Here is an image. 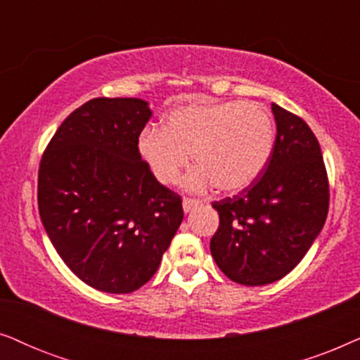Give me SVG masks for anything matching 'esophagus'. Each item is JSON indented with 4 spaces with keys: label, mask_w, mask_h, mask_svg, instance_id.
I'll use <instances>...</instances> for the list:
<instances>
[{
    "label": "esophagus",
    "mask_w": 360,
    "mask_h": 360,
    "mask_svg": "<svg viewBox=\"0 0 360 360\" xmlns=\"http://www.w3.org/2000/svg\"><path fill=\"white\" fill-rule=\"evenodd\" d=\"M200 200L199 199H193V198H184L183 199V209L184 212H189L191 209L195 207V205H199Z\"/></svg>",
    "instance_id": "esophagus-1"
}]
</instances>
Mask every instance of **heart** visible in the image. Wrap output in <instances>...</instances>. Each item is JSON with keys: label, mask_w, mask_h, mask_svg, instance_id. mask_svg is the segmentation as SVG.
Returning <instances> with one entry per match:
<instances>
[{"label": "heart", "mask_w": 360, "mask_h": 360, "mask_svg": "<svg viewBox=\"0 0 360 360\" xmlns=\"http://www.w3.org/2000/svg\"><path fill=\"white\" fill-rule=\"evenodd\" d=\"M275 140V122L265 107L230 100L171 110L162 130L146 128L138 146L162 184H176L194 153L199 167L186 179L189 189L204 191L215 184L224 193H238L265 171Z\"/></svg>", "instance_id": "1"}]
</instances>
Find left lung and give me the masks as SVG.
I'll list each match as a JSON object with an SVG mask.
<instances>
[{
  "label": "left lung",
  "instance_id": "8db88e82",
  "mask_svg": "<svg viewBox=\"0 0 360 360\" xmlns=\"http://www.w3.org/2000/svg\"><path fill=\"white\" fill-rule=\"evenodd\" d=\"M276 140L265 171L233 198L215 200L219 229L210 253L224 275L247 286L273 283L293 270L323 229L329 181L308 123L271 105Z\"/></svg>",
  "mask_w": 360,
  "mask_h": 360
}]
</instances>
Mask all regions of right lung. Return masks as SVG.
<instances>
[{"label":"right lung","mask_w":360,"mask_h":360,"mask_svg":"<svg viewBox=\"0 0 360 360\" xmlns=\"http://www.w3.org/2000/svg\"><path fill=\"white\" fill-rule=\"evenodd\" d=\"M150 117L141 98H92L62 122L41 158L47 236L65 265L105 293L145 285L184 217L181 195L141 160Z\"/></svg>","instance_id":"obj_1"}]
</instances>
